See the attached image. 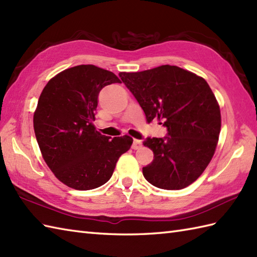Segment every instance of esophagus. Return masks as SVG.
I'll use <instances>...</instances> for the list:
<instances>
[{"label":"esophagus","mask_w":257,"mask_h":257,"mask_svg":"<svg viewBox=\"0 0 257 257\" xmlns=\"http://www.w3.org/2000/svg\"><path fill=\"white\" fill-rule=\"evenodd\" d=\"M142 147V141L141 140H138V139H135L134 140V143H133V148L134 150H139V149Z\"/></svg>","instance_id":"1"}]
</instances>
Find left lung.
<instances>
[{
  "label": "left lung",
  "instance_id": "left-lung-1",
  "mask_svg": "<svg viewBox=\"0 0 257 257\" xmlns=\"http://www.w3.org/2000/svg\"><path fill=\"white\" fill-rule=\"evenodd\" d=\"M119 76L147 121L163 120L168 129L164 138L143 141L154 154L143 176L162 189L187 187L206 170L219 140L221 115L210 86L201 76L169 64Z\"/></svg>",
  "mask_w": 257,
  "mask_h": 257
}]
</instances>
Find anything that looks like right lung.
I'll return each instance as SVG.
<instances>
[{"instance_id":"1","label":"right lung","mask_w":257,"mask_h":257,"mask_svg":"<svg viewBox=\"0 0 257 257\" xmlns=\"http://www.w3.org/2000/svg\"><path fill=\"white\" fill-rule=\"evenodd\" d=\"M120 80L93 64L62 71L47 83L34 114V130L43 158L59 181L77 190L109 181L129 136L101 135L95 120L100 89Z\"/></svg>"}]
</instances>
